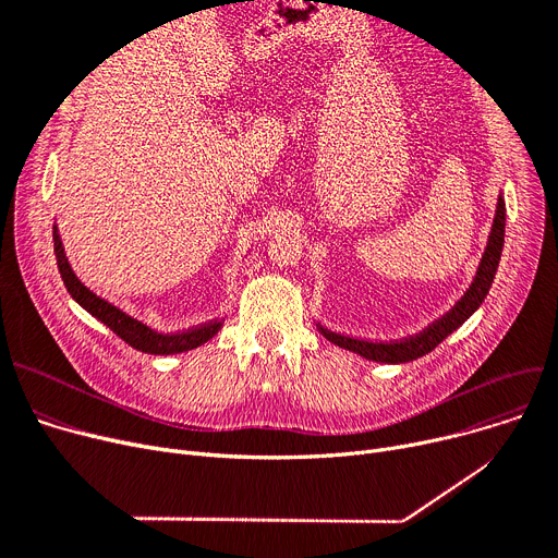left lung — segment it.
<instances>
[{"label":"left lung","mask_w":558,"mask_h":558,"mask_svg":"<svg viewBox=\"0 0 558 558\" xmlns=\"http://www.w3.org/2000/svg\"><path fill=\"white\" fill-rule=\"evenodd\" d=\"M505 226H507V208H505V198L500 194L497 196V208H495L493 226L488 232V242H486L482 262H480L471 287H468L461 301L448 314L434 320V324L427 326L423 332L400 339V341H364V339H353V337L332 332L330 328L316 324L318 332L324 335L328 341H332L335 345L350 350V353H357L364 360L379 362V364H404V362H414V360L432 353L438 343H441L448 335H452L459 326H463L465 320L471 318L484 303L488 289L493 284L497 264H500V255H502V246H505Z\"/></svg>","instance_id":"left-lung-1"}]
</instances>
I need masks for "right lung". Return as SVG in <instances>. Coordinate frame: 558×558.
Here are the masks:
<instances>
[{
    "mask_svg": "<svg viewBox=\"0 0 558 558\" xmlns=\"http://www.w3.org/2000/svg\"><path fill=\"white\" fill-rule=\"evenodd\" d=\"M53 253H56V264L58 271H61V278L70 291V296L85 310L90 312L97 320H101L104 326H108L117 337L124 339L129 345H133L135 350H142V353L149 355H179V353H187V350H194L198 345H203L205 341H210L223 326V320H210L201 328H192L185 332H173V335H165L158 332L154 328H149L142 320L133 318L131 314H126L124 310L114 307L112 303H108L106 299L97 296L95 291L87 289L74 274L72 264L65 255V246L61 240V232H58V226H53Z\"/></svg>",
    "mask_w": 558,
    "mask_h": 558,
    "instance_id": "right-lung-1",
    "label": "right lung"
}]
</instances>
